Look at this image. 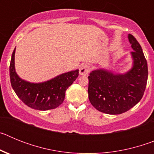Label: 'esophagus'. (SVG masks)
<instances>
[{
	"label": "esophagus",
	"mask_w": 154,
	"mask_h": 154,
	"mask_svg": "<svg viewBox=\"0 0 154 154\" xmlns=\"http://www.w3.org/2000/svg\"><path fill=\"white\" fill-rule=\"evenodd\" d=\"M90 72V66L87 64H82L79 68L80 75H88Z\"/></svg>",
	"instance_id": "esophagus-1"
}]
</instances>
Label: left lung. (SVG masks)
<instances>
[{"label": "left lung", "instance_id": "8db88e82", "mask_svg": "<svg viewBox=\"0 0 154 154\" xmlns=\"http://www.w3.org/2000/svg\"><path fill=\"white\" fill-rule=\"evenodd\" d=\"M128 39L132 67L124 73H116L104 68L92 71L89 78V99L97 110L111 115L123 113L140 101L148 78L147 62L142 48L132 35Z\"/></svg>", "mask_w": 154, "mask_h": 154}]
</instances>
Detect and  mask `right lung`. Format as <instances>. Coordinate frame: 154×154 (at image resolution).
Here are the masks:
<instances>
[{"label": "right lung", "mask_w": 154, "mask_h": 154, "mask_svg": "<svg viewBox=\"0 0 154 154\" xmlns=\"http://www.w3.org/2000/svg\"><path fill=\"white\" fill-rule=\"evenodd\" d=\"M15 48L11 60L10 79L17 96L24 104L35 109L45 111L57 108L63 103L66 89L79 76V69L62 73L42 82H30L20 78L16 72Z\"/></svg>", "instance_id": "right-lung-1"}]
</instances>
